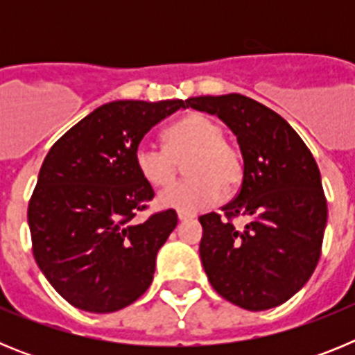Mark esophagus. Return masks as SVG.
I'll list each match as a JSON object with an SVG mask.
<instances>
[{
  "label": "esophagus",
  "instance_id": "34e87169",
  "mask_svg": "<svg viewBox=\"0 0 355 355\" xmlns=\"http://www.w3.org/2000/svg\"><path fill=\"white\" fill-rule=\"evenodd\" d=\"M178 218H180V222H184V220H188V218H192V215H184V213H178Z\"/></svg>",
  "mask_w": 355,
  "mask_h": 355
}]
</instances>
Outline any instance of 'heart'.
<instances>
[{
	"label": "heart",
	"mask_w": 355,
	"mask_h": 355,
	"mask_svg": "<svg viewBox=\"0 0 355 355\" xmlns=\"http://www.w3.org/2000/svg\"><path fill=\"white\" fill-rule=\"evenodd\" d=\"M163 146L142 142L135 149V167L150 187H167L184 156L188 180L159 192L158 206L196 215L220 200L224 190H234L243 180L240 150L222 139V128L206 115L192 114L163 131Z\"/></svg>",
	"instance_id": "1"
}]
</instances>
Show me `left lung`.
Listing matches in <instances>:
<instances>
[{
	"mask_svg": "<svg viewBox=\"0 0 355 355\" xmlns=\"http://www.w3.org/2000/svg\"><path fill=\"white\" fill-rule=\"evenodd\" d=\"M188 106L216 115L236 135L243 158L238 196L199 216L200 261L216 293L265 311L291 299L315 272L327 200L318 165L297 131L274 110L241 94L190 97ZM247 216L243 228L230 218Z\"/></svg>",
	"mask_w": 355,
	"mask_h": 355,
	"instance_id": "8db88e82",
	"label": "left lung"
}]
</instances>
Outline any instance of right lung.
Listing matches in <instances>:
<instances>
[{
    "label": "right lung",
    "mask_w": 355,
    "mask_h": 355,
    "mask_svg": "<svg viewBox=\"0 0 355 355\" xmlns=\"http://www.w3.org/2000/svg\"><path fill=\"white\" fill-rule=\"evenodd\" d=\"M187 101H112L81 119L44 158L28 205L33 256L78 309L114 313L153 283L156 254L178 225L174 209L137 213L155 192L135 167L144 135Z\"/></svg>",
    "instance_id": "right-lung-1"
}]
</instances>
